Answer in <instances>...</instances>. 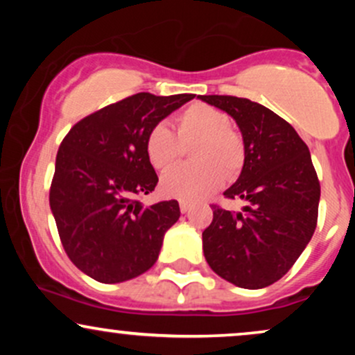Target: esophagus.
<instances>
[{"mask_svg": "<svg viewBox=\"0 0 355 355\" xmlns=\"http://www.w3.org/2000/svg\"><path fill=\"white\" fill-rule=\"evenodd\" d=\"M178 205H180V211H182V214H187V211L190 210V203H189V202L180 200V203H178Z\"/></svg>", "mask_w": 355, "mask_h": 355, "instance_id": "34e87169", "label": "esophagus"}]
</instances>
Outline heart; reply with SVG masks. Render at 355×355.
I'll return each instance as SVG.
<instances>
[{"label":"heart","instance_id":"obj_1","mask_svg":"<svg viewBox=\"0 0 355 355\" xmlns=\"http://www.w3.org/2000/svg\"><path fill=\"white\" fill-rule=\"evenodd\" d=\"M177 133L157 123L145 138V153L153 168L168 172L180 164L185 146L193 145V165L182 166L162 178V191L182 200H200L223 182L235 180L245 165V141L223 110L193 103L175 116Z\"/></svg>","mask_w":355,"mask_h":355}]
</instances>
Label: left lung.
<instances>
[{
	"instance_id": "obj_1",
	"label": "left lung",
	"mask_w": 355,
	"mask_h": 355,
	"mask_svg": "<svg viewBox=\"0 0 355 355\" xmlns=\"http://www.w3.org/2000/svg\"><path fill=\"white\" fill-rule=\"evenodd\" d=\"M237 121L245 165L223 191L242 198V211L214 205L202 234L203 254L215 274L242 288H263L291 270L317 227L320 183L307 145L291 123L247 98L198 95Z\"/></svg>"
}]
</instances>
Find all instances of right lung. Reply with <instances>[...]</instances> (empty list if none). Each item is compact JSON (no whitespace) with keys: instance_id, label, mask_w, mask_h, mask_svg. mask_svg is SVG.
<instances>
[{"instance_id":"obj_1","label":"right lung","mask_w":355,"mask_h":355,"mask_svg":"<svg viewBox=\"0 0 355 355\" xmlns=\"http://www.w3.org/2000/svg\"><path fill=\"white\" fill-rule=\"evenodd\" d=\"M191 98L137 93L85 116L63 138L50 207L64 252L83 274L118 284L157 262L180 207L177 200L150 207L137 200L158 182L145 138L153 125Z\"/></svg>"}]
</instances>
